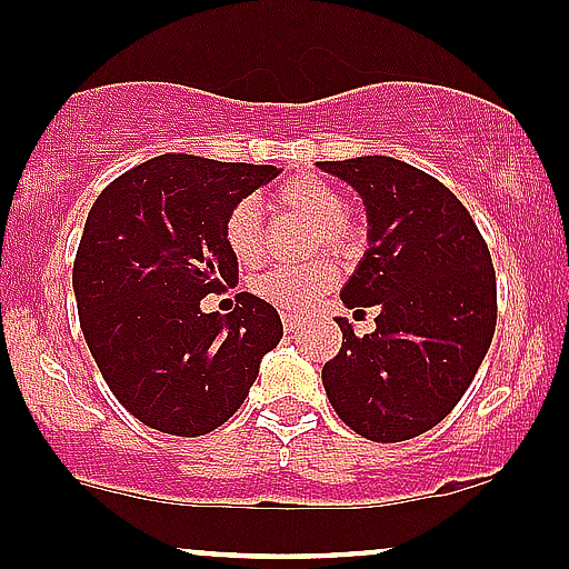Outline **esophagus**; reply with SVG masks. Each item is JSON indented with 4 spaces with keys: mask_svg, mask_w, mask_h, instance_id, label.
Wrapping results in <instances>:
<instances>
[{
    "mask_svg": "<svg viewBox=\"0 0 569 569\" xmlns=\"http://www.w3.org/2000/svg\"><path fill=\"white\" fill-rule=\"evenodd\" d=\"M282 322H284V331L287 333H292V331H298V328H301V317L298 315H282Z\"/></svg>",
    "mask_w": 569,
    "mask_h": 569,
    "instance_id": "esophagus-1",
    "label": "esophagus"
}]
</instances>
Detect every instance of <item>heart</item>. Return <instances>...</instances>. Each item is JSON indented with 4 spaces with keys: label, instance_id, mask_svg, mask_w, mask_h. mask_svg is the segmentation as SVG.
Segmentation results:
<instances>
[{
    "label": "heart",
    "instance_id": "obj_1",
    "mask_svg": "<svg viewBox=\"0 0 569 569\" xmlns=\"http://www.w3.org/2000/svg\"><path fill=\"white\" fill-rule=\"evenodd\" d=\"M271 206L290 211L315 224V243H326L333 252H350L358 241V228L341 209V194L317 176H296L271 192ZM224 241L238 266L252 268L262 260L260 211L254 203H238L224 222ZM339 279L333 260L315 258L301 266H273L252 282L262 301L279 309H303L315 303Z\"/></svg>",
    "mask_w": 569,
    "mask_h": 569
}]
</instances>
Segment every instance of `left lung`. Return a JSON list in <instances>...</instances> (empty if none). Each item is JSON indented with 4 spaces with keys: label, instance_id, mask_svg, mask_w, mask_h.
<instances>
[{
    "label": "left lung",
    "instance_id": "left-lung-1",
    "mask_svg": "<svg viewBox=\"0 0 569 569\" xmlns=\"http://www.w3.org/2000/svg\"><path fill=\"white\" fill-rule=\"evenodd\" d=\"M363 200L369 249L341 287L347 309L377 307L375 333L347 317L322 385L371 442H405L450 415L497 328V277L478 224L448 187L393 157L317 162Z\"/></svg>",
    "mask_w": 569,
    "mask_h": 569
}]
</instances>
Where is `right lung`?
<instances>
[{"label": "right lung", "instance_id": "right-lung-1", "mask_svg": "<svg viewBox=\"0 0 569 569\" xmlns=\"http://www.w3.org/2000/svg\"><path fill=\"white\" fill-rule=\"evenodd\" d=\"M277 176L273 164L162 154L91 206L72 266L78 317L100 375L140 423L173 437L213 431L282 339L279 311L252 292H238L230 315L200 309L238 282L230 211Z\"/></svg>", "mask_w": 569, "mask_h": 569}]
</instances>
